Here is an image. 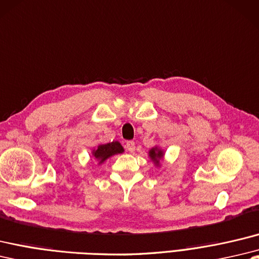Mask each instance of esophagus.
Segmentation results:
<instances>
[{
	"mask_svg": "<svg viewBox=\"0 0 259 259\" xmlns=\"http://www.w3.org/2000/svg\"><path fill=\"white\" fill-rule=\"evenodd\" d=\"M125 148H127V150H128V151H129L130 153L135 152V150H136V143H135L134 141H128L127 143H125Z\"/></svg>",
	"mask_w": 259,
	"mask_h": 259,
	"instance_id": "esophagus-1",
	"label": "esophagus"
}]
</instances>
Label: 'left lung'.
Returning a JSON list of instances; mask_svg holds the SVG:
<instances>
[{
	"label": "left lung",
	"mask_w": 259,
	"mask_h": 259,
	"mask_svg": "<svg viewBox=\"0 0 259 259\" xmlns=\"http://www.w3.org/2000/svg\"><path fill=\"white\" fill-rule=\"evenodd\" d=\"M163 155H164V152L158 147H154L149 151L150 159L154 162V164L157 166L160 165V161L162 160V158H163Z\"/></svg>",
	"instance_id": "8db88e82"
}]
</instances>
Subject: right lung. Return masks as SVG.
Listing matches in <instances>:
<instances>
[{
	"instance_id": "add662e5",
	"label": "right lung",
	"mask_w": 259,
	"mask_h": 259,
	"mask_svg": "<svg viewBox=\"0 0 259 259\" xmlns=\"http://www.w3.org/2000/svg\"><path fill=\"white\" fill-rule=\"evenodd\" d=\"M124 151L123 148L120 142L118 141H112L110 143L106 144H99V146L93 150V157L99 161V164L104 163V162L108 159L112 157L115 154L122 153Z\"/></svg>"
}]
</instances>
